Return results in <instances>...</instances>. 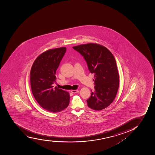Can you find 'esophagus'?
Returning <instances> with one entry per match:
<instances>
[{"mask_svg":"<svg viewBox=\"0 0 155 155\" xmlns=\"http://www.w3.org/2000/svg\"><path fill=\"white\" fill-rule=\"evenodd\" d=\"M79 92V91L78 90H71V92L73 93V94H75V93H78Z\"/></svg>","mask_w":155,"mask_h":155,"instance_id":"obj_1","label":"esophagus"}]
</instances>
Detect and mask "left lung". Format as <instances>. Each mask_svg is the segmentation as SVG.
<instances>
[{
    "label": "left lung",
    "mask_w": 155,
    "mask_h": 155,
    "mask_svg": "<svg viewBox=\"0 0 155 155\" xmlns=\"http://www.w3.org/2000/svg\"><path fill=\"white\" fill-rule=\"evenodd\" d=\"M84 56L88 70L94 74V91L87 100V105L95 110L104 109L116 97L119 76L116 61L111 52L104 46L88 43L73 47Z\"/></svg>",
    "instance_id": "1"
}]
</instances>
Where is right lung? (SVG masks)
Here are the masks:
<instances>
[{
  "mask_svg": "<svg viewBox=\"0 0 155 155\" xmlns=\"http://www.w3.org/2000/svg\"><path fill=\"white\" fill-rule=\"evenodd\" d=\"M66 52V47L50 49L40 54L30 71L31 90L42 108L53 113L66 109L70 103V94L56 87V72Z\"/></svg>",
  "mask_w": 155,
  "mask_h": 155,
  "instance_id": "right-lung-1",
  "label": "right lung"
}]
</instances>
